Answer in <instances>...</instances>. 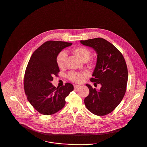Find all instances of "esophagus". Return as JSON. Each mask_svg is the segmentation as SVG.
Masks as SVG:
<instances>
[{"label":"esophagus","instance_id":"obj_1","mask_svg":"<svg viewBox=\"0 0 147 147\" xmlns=\"http://www.w3.org/2000/svg\"><path fill=\"white\" fill-rule=\"evenodd\" d=\"M80 85H76H76H75H75H74V88H75V89H76V88H78V87H80Z\"/></svg>","mask_w":147,"mask_h":147}]
</instances>
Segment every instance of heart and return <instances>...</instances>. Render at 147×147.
Returning <instances> with one entry per match:
<instances>
[{"instance_id":"heart-1","label":"heart","mask_w":147,"mask_h":147,"mask_svg":"<svg viewBox=\"0 0 147 147\" xmlns=\"http://www.w3.org/2000/svg\"><path fill=\"white\" fill-rule=\"evenodd\" d=\"M73 53L82 61H87L91 55L90 51L84 47H79L73 50ZM67 57V53L63 51H61L56 57V63L59 67H63L64 64L65 60ZM68 79L74 83H81L84 80V75L72 71L68 75Z\"/></svg>"}]
</instances>
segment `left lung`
I'll return each mask as SVG.
<instances>
[{
	"mask_svg": "<svg viewBox=\"0 0 147 147\" xmlns=\"http://www.w3.org/2000/svg\"><path fill=\"white\" fill-rule=\"evenodd\" d=\"M80 43L95 51L96 63L90 80L101 84L97 90L86 84L90 93L84 99L85 105L94 114L107 115L117 107L125 94L128 78L125 60L122 53L103 38L82 40Z\"/></svg>",
	"mask_w": 147,
	"mask_h": 147,
	"instance_id": "obj_1",
	"label": "left lung"
}]
</instances>
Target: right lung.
<instances>
[{"mask_svg":"<svg viewBox=\"0 0 147 147\" xmlns=\"http://www.w3.org/2000/svg\"><path fill=\"white\" fill-rule=\"evenodd\" d=\"M72 43L49 41L41 45L32 55L27 65L24 89L28 100L44 115L55 114L64 107L65 98L73 91L72 84L56 88L51 82L60 72L56 63L57 55Z\"/></svg>","mask_w":147,"mask_h":147,"instance_id":"1","label":"right lung"}]
</instances>
